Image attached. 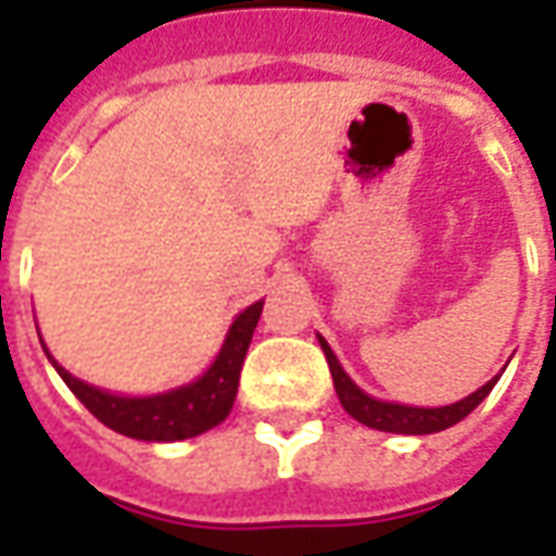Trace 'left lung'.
Masks as SVG:
<instances>
[{
	"label": "left lung",
	"mask_w": 556,
	"mask_h": 556,
	"mask_svg": "<svg viewBox=\"0 0 556 556\" xmlns=\"http://www.w3.org/2000/svg\"><path fill=\"white\" fill-rule=\"evenodd\" d=\"M321 342V351H325L327 366H330V375H333V387H337V396L342 402V408L349 410L351 417L369 426V429L378 431H393V434H431V431H443L462 422V419L477 408L482 399L489 396L491 387L497 384V378H491L489 384L479 387L477 393H470L462 402H453V405H443V408H414V405H399V402H381V399L363 393L361 387L354 384L349 378V372L339 366L337 354L330 351V345L325 342V337H318Z\"/></svg>",
	"instance_id": "8db88e82"
}]
</instances>
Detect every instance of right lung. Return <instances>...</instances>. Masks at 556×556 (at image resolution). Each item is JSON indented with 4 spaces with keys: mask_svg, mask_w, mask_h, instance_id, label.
Instances as JSON below:
<instances>
[{
    "mask_svg": "<svg viewBox=\"0 0 556 556\" xmlns=\"http://www.w3.org/2000/svg\"><path fill=\"white\" fill-rule=\"evenodd\" d=\"M262 303L265 301L247 306L231 321L217 361L207 366L202 378H195L193 384L175 387L169 393H157V396H115V393L98 390L62 369L53 361V354L47 351V345L43 342L41 345L55 366V372L71 387V393L101 419L103 426H110L127 438H137V441H187V438L214 429L229 417L235 396H238L243 357H247L258 315H262Z\"/></svg>",
    "mask_w": 556,
    "mask_h": 556,
    "instance_id": "obj_1",
    "label": "right lung"
}]
</instances>
